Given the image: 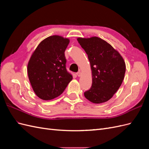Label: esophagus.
Masks as SVG:
<instances>
[{
	"mask_svg": "<svg viewBox=\"0 0 149 149\" xmlns=\"http://www.w3.org/2000/svg\"><path fill=\"white\" fill-rule=\"evenodd\" d=\"M76 74H77V76H78V77H79V76H81V71H79V72H78L77 73H76Z\"/></svg>",
	"mask_w": 149,
	"mask_h": 149,
	"instance_id": "esophagus-1",
	"label": "esophagus"
}]
</instances>
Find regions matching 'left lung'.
<instances>
[{
	"label": "left lung",
	"mask_w": 149,
	"mask_h": 149,
	"mask_svg": "<svg viewBox=\"0 0 149 149\" xmlns=\"http://www.w3.org/2000/svg\"><path fill=\"white\" fill-rule=\"evenodd\" d=\"M77 40L88 55L92 70V86L84 95L93 103L106 102L123 81L125 72L124 59L110 44L100 38H78Z\"/></svg>",
	"instance_id": "8db88e82"
}]
</instances>
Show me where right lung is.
Here are the masks:
<instances>
[{"label":"right lung","mask_w":149,"mask_h":149,"mask_svg":"<svg viewBox=\"0 0 149 149\" xmlns=\"http://www.w3.org/2000/svg\"><path fill=\"white\" fill-rule=\"evenodd\" d=\"M68 38L50 36L40 43L29 60V78L35 93L43 100L59 96L73 79L66 68Z\"/></svg>","instance_id":"1"}]
</instances>
